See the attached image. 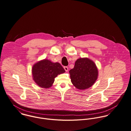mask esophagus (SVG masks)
Wrapping results in <instances>:
<instances>
[{"label":"esophagus","mask_w":131,"mask_h":131,"mask_svg":"<svg viewBox=\"0 0 131 131\" xmlns=\"http://www.w3.org/2000/svg\"><path fill=\"white\" fill-rule=\"evenodd\" d=\"M64 69H65V71H66V72H67L68 71V68L67 66H64Z\"/></svg>","instance_id":"34e87169"}]
</instances>
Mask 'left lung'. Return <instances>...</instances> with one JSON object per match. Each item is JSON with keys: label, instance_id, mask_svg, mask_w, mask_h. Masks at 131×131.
I'll return each mask as SVG.
<instances>
[{"label": "left lung", "instance_id": "1", "mask_svg": "<svg viewBox=\"0 0 131 131\" xmlns=\"http://www.w3.org/2000/svg\"><path fill=\"white\" fill-rule=\"evenodd\" d=\"M69 73L73 85L82 90L92 86L98 77V70L95 63L88 58L78 59Z\"/></svg>", "mask_w": 131, "mask_h": 131}]
</instances>
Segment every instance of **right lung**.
<instances>
[{"label":"right lung","instance_id":"add662e5","mask_svg":"<svg viewBox=\"0 0 131 131\" xmlns=\"http://www.w3.org/2000/svg\"><path fill=\"white\" fill-rule=\"evenodd\" d=\"M65 72L58 62L43 59L35 63L32 68L33 80L39 87L44 89L51 87L58 75Z\"/></svg>","mask_w":131,"mask_h":131}]
</instances>
